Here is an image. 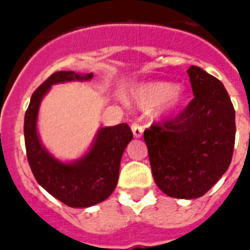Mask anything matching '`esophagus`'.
Instances as JSON below:
<instances>
[{"mask_svg":"<svg viewBox=\"0 0 250 250\" xmlns=\"http://www.w3.org/2000/svg\"><path fill=\"white\" fill-rule=\"evenodd\" d=\"M131 130H132V134H134V136H135V138H141L143 132H144V127L141 126L139 123H132Z\"/></svg>","mask_w":250,"mask_h":250,"instance_id":"esophagus-1","label":"esophagus"}]
</instances>
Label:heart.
I'll use <instances>...</instances> for the list:
<instances>
[{"instance_id":"obj_1","label":"heart","mask_w":250,"mask_h":250,"mask_svg":"<svg viewBox=\"0 0 250 250\" xmlns=\"http://www.w3.org/2000/svg\"><path fill=\"white\" fill-rule=\"evenodd\" d=\"M130 98L140 107L149 109L155 106L159 115H165L178 109L185 96L182 87L159 81L134 86L130 90Z\"/></svg>"}]
</instances>
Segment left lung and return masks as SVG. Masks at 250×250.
Here are the masks:
<instances>
[{
    "mask_svg": "<svg viewBox=\"0 0 250 250\" xmlns=\"http://www.w3.org/2000/svg\"><path fill=\"white\" fill-rule=\"evenodd\" d=\"M194 98L178 116L144 131L156 185L179 199L203 196L228 170L235 141V110L216 77L188 68Z\"/></svg>",
    "mask_w": 250,
    "mask_h": 250,
    "instance_id": "1",
    "label": "left lung"
}]
</instances>
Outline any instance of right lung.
I'll list each match as a JSON object with an SVG mask.
<instances>
[{"label":"right lung","instance_id":"right-lung-1","mask_svg":"<svg viewBox=\"0 0 250 250\" xmlns=\"http://www.w3.org/2000/svg\"><path fill=\"white\" fill-rule=\"evenodd\" d=\"M90 79L92 72H54L35 90L25 114L26 155L32 174L47 193L71 208L91 207L109 198L118 184L123 152L132 139L127 124L103 127L90 151L71 164H63L52 158L40 143L36 130L39 106L51 85Z\"/></svg>","mask_w":250,"mask_h":250}]
</instances>
